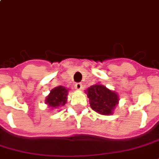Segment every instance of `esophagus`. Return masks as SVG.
<instances>
[{
  "label": "esophagus",
  "mask_w": 159,
  "mask_h": 159,
  "mask_svg": "<svg viewBox=\"0 0 159 159\" xmlns=\"http://www.w3.org/2000/svg\"><path fill=\"white\" fill-rule=\"evenodd\" d=\"M75 89H76V90H81L82 89V88H83V85H82V83H77L75 84Z\"/></svg>",
  "instance_id": "1"
}]
</instances>
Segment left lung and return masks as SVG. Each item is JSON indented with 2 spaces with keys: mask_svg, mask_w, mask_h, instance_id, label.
Segmentation results:
<instances>
[{
  "mask_svg": "<svg viewBox=\"0 0 159 159\" xmlns=\"http://www.w3.org/2000/svg\"><path fill=\"white\" fill-rule=\"evenodd\" d=\"M86 93L91 108L100 115H112L119 103L118 94L100 84L91 86L87 89Z\"/></svg>",
  "mask_w": 159,
  "mask_h": 159,
  "instance_id": "1",
  "label": "left lung"
}]
</instances>
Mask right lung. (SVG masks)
<instances>
[{"instance_id": "obj_1", "label": "right lung", "mask_w": 159, "mask_h": 159, "mask_svg": "<svg viewBox=\"0 0 159 159\" xmlns=\"http://www.w3.org/2000/svg\"><path fill=\"white\" fill-rule=\"evenodd\" d=\"M68 90L66 88L58 86L50 91V94L48 95L45 99V103L51 108H58L63 106L67 100Z\"/></svg>"}]
</instances>
